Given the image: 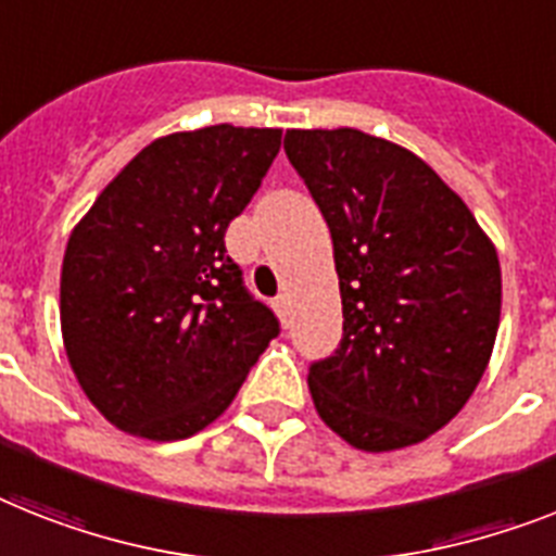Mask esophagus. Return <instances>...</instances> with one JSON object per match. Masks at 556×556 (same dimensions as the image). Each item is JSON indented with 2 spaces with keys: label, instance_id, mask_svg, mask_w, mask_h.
Masks as SVG:
<instances>
[{
  "label": "esophagus",
  "instance_id": "obj_1",
  "mask_svg": "<svg viewBox=\"0 0 556 556\" xmlns=\"http://www.w3.org/2000/svg\"><path fill=\"white\" fill-rule=\"evenodd\" d=\"M273 306H275V312H278V318H281L283 327H287V324H289V298L287 295H278L273 301Z\"/></svg>",
  "mask_w": 556,
  "mask_h": 556
}]
</instances>
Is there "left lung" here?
Instances as JSON below:
<instances>
[{"mask_svg": "<svg viewBox=\"0 0 556 556\" xmlns=\"http://www.w3.org/2000/svg\"><path fill=\"white\" fill-rule=\"evenodd\" d=\"M332 232L343 338L309 366L320 420L364 452L420 443L466 406L500 327L497 250L424 159L369 132L287 130Z\"/></svg>", "mask_w": 556, "mask_h": 556, "instance_id": "8db88e82", "label": "left lung"}]
</instances>
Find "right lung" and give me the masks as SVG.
Returning <instances> with one entry per match:
<instances>
[{
    "label": "right lung",
    "instance_id": "add662e5",
    "mask_svg": "<svg viewBox=\"0 0 556 556\" xmlns=\"http://www.w3.org/2000/svg\"><path fill=\"white\" fill-rule=\"evenodd\" d=\"M278 150L273 127L215 124L155 139L71 232L64 352L90 403L124 432H201L281 332L224 247Z\"/></svg>",
    "mask_w": 556,
    "mask_h": 556
}]
</instances>
